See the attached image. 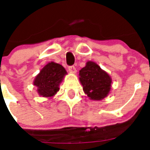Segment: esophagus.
Listing matches in <instances>:
<instances>
[{"mask_svg": "<svg viewBox=\"0 0 150 150\" xmlns=\"http://www.w3.org/2000/svg\"><path fill=\"white\" fill-rule=\"evenodd\" d=\"M68 71L69 72L71 73V74H75L76 72V67H74V66H70L68 67Z\"/></svg>", "mask_w": 150, "mask_h": 150, "instance_id": "esophagus-1", "label": "esophagus"}]
</instances>
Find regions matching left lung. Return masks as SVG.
Segmentation results:
<instances>
[{
    "mask_svg": "<svg viewBox=\"0 0 150 150\" xmlns=\"http://www.w3.org/2000/svg\"><path fill=\"white\" fill-rule=\"evenodd\" d=\"M79 81L85 94L93 100H100L109 95L112 79L95 62L88 61L79 71Z\"/></svg>",
    "mask_w": 150,
    "mask_h": 150,
    "instance_id": "obj_1",
    "label": "left lung"
}]
</instances>
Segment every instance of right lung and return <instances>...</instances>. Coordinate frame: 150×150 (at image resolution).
Segmentation results:
<instances>
[{"label": "right lung", "instance_id": "add662e5", "mask_svg": "<svg viewBox=\"0 0 150 150\" xmlns=\"http://www.w3.org/2000/svg\"><path fill=\"white\" fill-rule=\"evenodd\" d=\"M67 74L64 67L59 64L51 62L46 64L34 80L40 96L52 98L59 91V85Z\"/></svg>", "mask_w": 150, "mask_h": 150}]
</instances>
